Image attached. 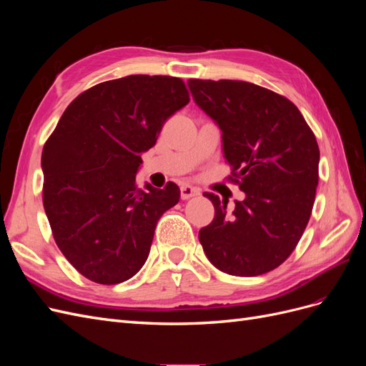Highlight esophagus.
Here are the masks:
<instances>
[{
    "label": "esophagus",
    "mask_w": 366,
    "mask_h": 366,
    "mask_svg": "<svg viewBox=\"0 0 366 366\" xmlns=\"http://www.w3.org/2000/svg\"><path fill=\"white\" fill-rule=\"evenodd\" d=\"M197 195H200V191H198L197 187H192L189 184H183L182 186V189H180L182 200H189V198L197 197Z\"/></svg>",
    "instance_id": "esophagus-1"
}]
</instances>
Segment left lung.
<instances>
[{"label":"left lung","instance_id":"1","mask_svg":"<svg viewBox=\"0 0 366 366\" xmlns=\"http://www.w3.org/2000/svg\"><path fill=\"white\" fill-rule=\"evenodd\" d=\"M195 104L221 129L232 182L246 194L227 202L206 192L215 207L200 229L207 259L221 272L258 276L281 265L301 239L319 180L313 131L289 99L244 81H187Z\"/></svg>","mask_w":366,"mask_h":366}]
</instances>
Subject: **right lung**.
Wrapping results in <instances>:
<instances>
[{"label":"right lung","mask_w":366,"mask_h":366,"mask_svg":"<svg viewBox=\"0 0 366 366\" xmlns=\"http://www.w3.org/2000/svg\"><path fill=\"white\" fill-rule=\"evenodd\" d=\"M189 102L184 82L132 74L92 86L65 109L42 149V202L54 241L93 282L132 278L148 259L157 221L180 200L169 182L140 189L142 152Z\"/></svg>","instance_id":"add662e5"}]
</instances>
